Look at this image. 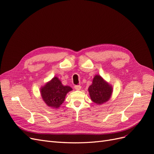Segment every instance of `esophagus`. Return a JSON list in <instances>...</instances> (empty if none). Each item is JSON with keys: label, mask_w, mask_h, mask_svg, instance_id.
Listing matches in <instances>:
<instances>
[{"label": "esophagus", "mask_w": 154, "mask_h": 154, "mask_svg": "<svg viewBox=\"0 0 154 154\" xmlns=\"http://www.w3.org/2000/svg\"><path fill=\"white\" fill-rule=\"evenodd\" d=\"M74 88H75V89L77 91H80L82 88V87L80 85H75L74 86Z\"/></svg>", "instance_id": "1"}]
</instances>
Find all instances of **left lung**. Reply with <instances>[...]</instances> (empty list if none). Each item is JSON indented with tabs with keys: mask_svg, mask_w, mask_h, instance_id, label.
Returning a JSON list of instances; mask_svg holds the SVG:
<instances>
[{
	"mask_svg": "<svg viewBox=\"0 0 154 154\" xmlns=\"http://www.w3.org/2000/svg\"><path fill=\"white\" fill-rule=\"evenodd\" d=\"M112 86L106 82L100 75L96 74L92 83L88 88L91 100L97 105H101L108 101L111 97Z\"/></svg>",
	"mask_w": 154,
	"mask_h": 154,
	"instance_id": "obj_1",
	"label": "left lung"
}]
</instances>
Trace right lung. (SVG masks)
<instances>
[{"label": "right lung", "instance_id": "right-lung-1", "mask_svg": "<svg viewBox=\"0 0 154 154\" xmlns=\"http://www.w3.org/2000/svg\"><path fill=\"white\" fill-rule=\"evenodd\" d=\"M72 88L69 86H64L59 78L54 76L40 88L42 98L48 106L58 109L65 100L67 93Z\"/></svg>", "mask_w": 154, "mask_h": 154}]
</instances>
